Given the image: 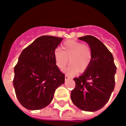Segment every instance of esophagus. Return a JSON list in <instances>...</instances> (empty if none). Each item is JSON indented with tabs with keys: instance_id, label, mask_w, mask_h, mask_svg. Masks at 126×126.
Here are the masks:
<instances>
[{
	"instance_id": "obj_1",
	"label": "esophagus",
	"mask_w": 126,
	"mask_h": 126,
	"mask_svg": "<svg viewBox=\"0 0 126 126\" xmlns=\"http://www.w3.org/2000/svg\"><path fill=\"white\" fill-rule=\"evenodd\" d=\"M70 78H71V77H70V76H69L68 75H65V81L68 80V79H70Z\"/></svg>"
}]
</instances>
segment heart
<instances>
[{
    "mask_svg": "<svg viewBox=\"0 0 126 126\" xmlns=\"http://www.w3.org/2000/svg\"><path fill=\"white\" fill-rule=\"evenodd\" d=\"M55 63L58 68L63 70L68 63H71L66 72L70 75H75L78 71L83 73L90 67L93 60V52L90 46L86 43L69 40L62 45V50L57 48L54 52Z\"/></svg>",
    "mask_w": 126,
    "mask_h": 126,
    "instance_id": "heart-1",
    "label": "heart"
}]
</instances>
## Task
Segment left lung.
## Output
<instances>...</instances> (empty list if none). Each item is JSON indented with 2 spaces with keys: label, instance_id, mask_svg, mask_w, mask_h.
Instances as JSON below:
<instances>
[{
  "label": "left lung",
  "instance_id": "left-lung-1",
  "mask_svg": "<svg viewBox=\"0 0 126 126\" xmlns=\"http://www.w3.org/2000/svg\"><path fill=\"white\" fill-rule=\"evenodd\" d=\"M78 39L89 44L93 52L90 67L78 78L71 91L73 103L83 111L93 112L108 103L114 89L116 66L112 53L99 40L91 35Z\"/></svg>",
  "mask_w": 126,
  "mask_h": 126
}]
</instances>
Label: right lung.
<instances>
[{"mask_svg": "<svg viewBox=\"0 0 126 126\" xmlns=\"http://www.w3.org/2000/svg\"><path fill=\"white\" fill-rule=\"evenodd\" d=\"M63 38L43 35L22 51L14 67L13 80L18 101L26 109L45 108L56 88L64 83V74L56 66L55 49Z\"/></svg>", "mask_w": 126, "mask_h": 126, "instance_id": "right-lung-1", "label": "right lung"}]
</instances>
